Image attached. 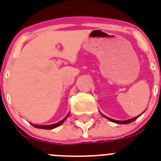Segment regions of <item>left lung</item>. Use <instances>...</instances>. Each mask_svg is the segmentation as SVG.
I'll use <instances>...</instances> for the list:
<instances>
[{
  "label": "left lung",
  "instance_id": "1",
  "mask_svg": "<svg viewBox=\"0 0 161 161\" xmlns=\"http://www.w3.org/2000/svg\"><path fill=\"white\" fill-rule=\"evenodd\" d=\"M143 113H144V112H143ZM143 113H142V114H143ZM100 114H101L103 116V117H106V119H108V120H110V121L114 122V123H116V124H120V125H127V124L131 123V122L134 121V120H136V119L138 118V117H139L140 116H141L142 114H140L139 116H137V117H133V118H130V119H128V120H114V119L109 118V117H106V116L103 115V114H102V113H100Z\"/></svg>",
  "mask_w": 161,
  "mask_h": 161
}]
</instances>
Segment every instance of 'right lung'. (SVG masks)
Returning <instances> with one entry per match:
<instances>
[{
  "instance_id": "add662e5",
  "label": "right lung",
  "mask_w": 161,
  "mask_h": 161,
  "mask_svg": "<svg viewBox=\"0 0 161 161\" xmlns=\"http://www.w3.org/2000/svg\"><path fill=\"white\" fill-rule=\"evenodd\" d=\"M69 114L66 115V117H65L64 119H63L62 120H60L59 122H58V123H55V124H53V125H34V124H31L32 125H33L34 128H40V129H46V130H49V129H53V128H57V127L60 126V125H62L63 123H64L65 120H66V118H67L68 117H69Z\"/></svg>"
}]
</instances>
